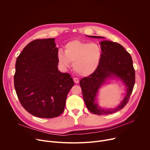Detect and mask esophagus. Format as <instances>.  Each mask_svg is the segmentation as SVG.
Listing matches in <instances>:
<instances>
[{
    "mask_svg": "<svg viewBox=\"0 0 150 150\" xmlns=\"http://www.w3.org/2000/svg\"><path fill=\"white\" fill-rule=\"evenodd\" d=\"M74 82L75 83H78V82H79V79H78V78H74Z\"/></svg>",
    "mask_w": 150,
    "mask_h": 150,
    "instance_id": "1",
    "label": "esophagus"
}]
</instances>
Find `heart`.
Segmentation results:
<instances>
[{
    "label": "heart",
    "mask_w": 150,
    "mask_h": 150,
    "mask_svg": "<svg viewBox=\"0 0 150 150\" xmlns=\"http://www.w3.org/2000/svg\"><path fill=\"white\" fill-rule=\"evenodd\" d=\"M101 57V49L98 44L78 40L68 42L65 46V52L60 49L57 52L59 63L63 69L68 68L72 62L74 71L83 76L96 71Z\"/></svg>",
    "instance_id": "1"
}]
</instances>
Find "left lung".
<instances>
[{"instance_id": "1", "label": "left lung", "mask_w": 150, "mask_h": 150, "mask_svg": "<svg viewBox=\"0 0 150 150\" xmlns=\"http://www.w3.org/2000/svg\"><path fill=\"white\" fill-rule=\"evenodd\" d=\"M92 38H103L100 36H88ZM101 57L96 71L84 77L80 81L83 100L88 109L93 113L101 115L115 113L122 109L129 101L135 81V72L131 54L117 42L110 41L100 42ZM116 76L125 84L127 94L121 103L115 109L103 110L95 103L98 90L109 77Z\"/></svg>"}]
</instances>
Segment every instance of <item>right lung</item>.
Masks as SVG:
<instances>
[{"label":"right lung","instance_id":"obj_1","mask_svg":"<svg viewBox=\"0 0 150 150\" xmlns=\"http://www.w3.org/2000/svg\"><path fill=\"white\" fill-rule=\"evenodd\" d=\"M57 52L54 38L37 39L17 57L15 89L21 105L34 116L53 118L60 115L74 85L69 74L58 70Z\"/></svg>","mask_w":150,"mask_h":150}]
</instances>
